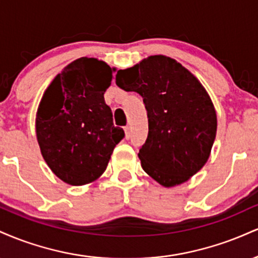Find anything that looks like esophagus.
<instances>
[{"mask_svg": "<svg viewBox=\"0 0 258 258\" xmlns=\"http://www.w3.org/2000/svg\"><path fill=\"white\" fill-rule=\"evenodd\" d=\"M123 130H125V136H126V138L128 139L130 137H131V130H130V126H125V127H123Z\"/></svg>", "mask_w": 258, "mask_h": 258, "instance_id": "esophagus-1", "label": "esophagus"}]
</instances>
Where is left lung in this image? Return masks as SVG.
Returning a JSON list of instances; mask_svg holds the SVG:
<instances>
[{
	"mask_svg": "<svg viewBox=\"0 0 258 258\" xmlns=\"http://www.w3.org/2000/svg\"><path fill=\"white\" fill-rule=\"evenodd\" d=\"M116 85L143 98L149 132L138 158L164 186L182 184L206 164L217 131L211 98L200 81L166 55L119 70Z\"/></svg>",
	"mask_w": 258,
	"mask_h": 258,
	"instance_id": "left-lung-1",
	"label": "left lung"
}]
</instances>
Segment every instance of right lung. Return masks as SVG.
<instances>
[{
  "mask_svg": "<svg viewBox=\"0 0 258 258\" xmlns=\"http://www.w3.org/2000/svg\"><path fill=\"white\" fill-rule=\"evenodd\" d=\"M115 68L96 58L76 59L43 93L36 114V137L52 172L84 185L102 176L112 150L125 137L112 123L104 92Z\"/></svg>",
  "mask_w": 258,
  "mask_h": 258,
  "instance_id": "add662e5",
  "label": "right lung"
}]
</instances>
